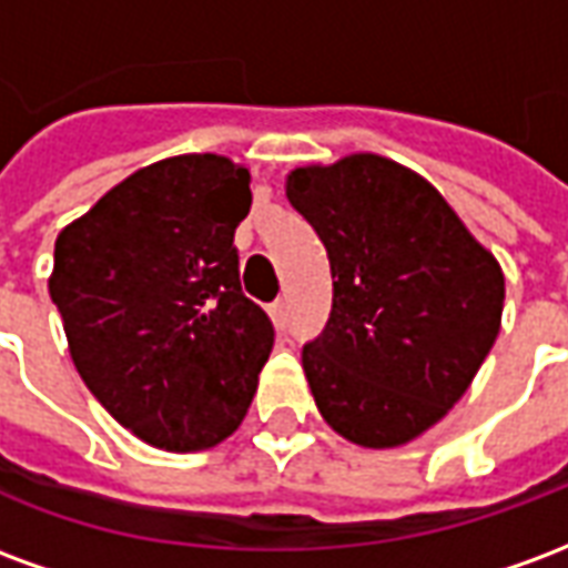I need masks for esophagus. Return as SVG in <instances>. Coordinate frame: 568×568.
Returning a JSON list of instances; mask_svg holds the SVG:
<instances>
[{
    "label": "esophagus",
    "instance_id": "obj_1",
    "mask_svg": "<svg viewBox=\"0 0 568 568\" xmlns=\"http://www.w3.org/2000/svg\"><path fill=\"white\" fill-rule=\"evenodd\" d=\"M271 320L276 322V328H285V325H288V304H285L283 297L271 304Z\"/></svg>",
    "mask_w": 568,
    "mask_h": 568
}]
</instances>
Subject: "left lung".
Instances as JSON below:
<instances>
[{
	"mask_svg": "<svg viewBox=\"0 0 568 568\" xmlns=\"http://www.w3.org/2000/svg\"><path fill=\"white\" fill-rule=\"evenodd\" d=\"M285 197L332 264V316L301 353L320 414L362 447L414 440L496 344L499 261L423 175L381 154L297 166Z\"/></svg>",
	"mask_w": 568,
	"mask_h": 568,
	"instance_id": "1",
	"label": "left lung"
}]
</instances>
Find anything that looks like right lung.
<instances>
[{
    "instance_id": "1",
    "label": "right lung",
    "mask_w": 568,
    "mask_h": 568,
    "mask_svg": "<svg viewBox=\"0 0 568 568\" xmlns=\"http://www.w3.org/2000/svg\"><path fill=\"white\" fill-rule=\"evenodd\" d=\"M248 170L222 154L142 166L67 224L51 301L81 381L151 447H215L246 417L273 349L240 288Z\"/></svg>"
}]
</instances>
